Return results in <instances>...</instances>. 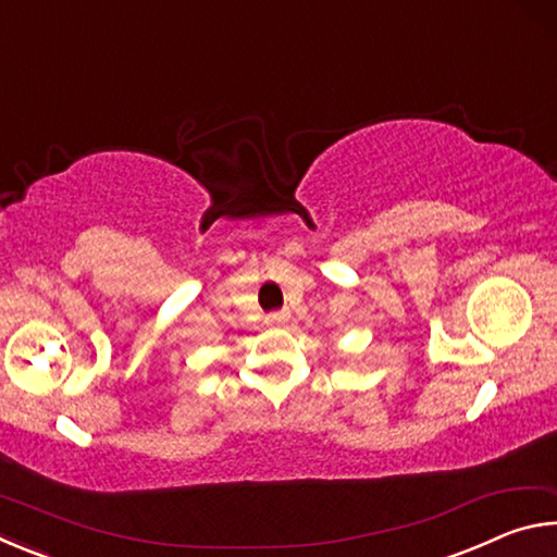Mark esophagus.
<instances>
[{"label": "esophagus", "mask_w": 557, "mask_h": 557, "mask_svg": "<svg viewBox=\"0 0 557 557\" xmlns=\"http://www.w3.org/2000/svg\"><path fill=\"white\" fill-rule=\"evenodd\" d=\"M289 319V312L287 309H282V312H272V314H268L265 317V322L270 324V326H282Z\"/></svg>", "instance_id": "obj_1"}]
</instances>
